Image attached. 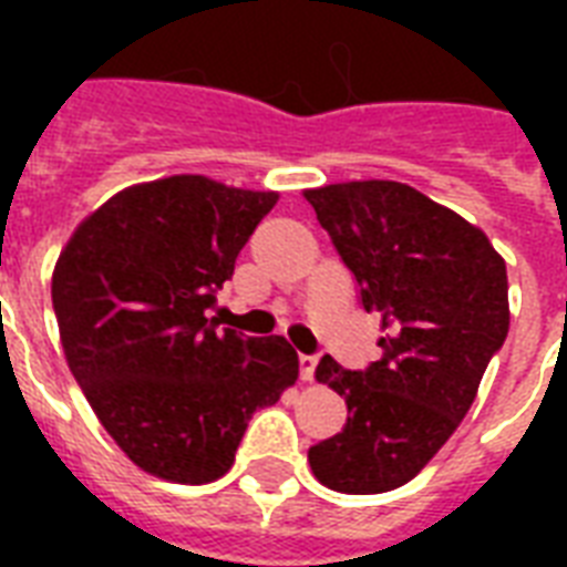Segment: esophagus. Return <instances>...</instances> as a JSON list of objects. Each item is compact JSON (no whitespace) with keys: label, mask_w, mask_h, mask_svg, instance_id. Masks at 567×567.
Segmentation results:
<instances>
[{"label":"esophagus","mask_w":567,"mask_h":567,"mask_svg":"<svg viewBox=\"0 0 567 567\" xmlns=\"http://www.w3.org/2000/svg\"><path fill=\"white\" fill-rule=\"evenodd\" d=\"M315 368H318V355H300V377L306 382L315 379Z\"/></svg>","instance_id":"obj_1"}]
</instances>
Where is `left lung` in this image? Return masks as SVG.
<instances>
[{
    "label": "left lung",
    "instance_id": "obj_1",
    "mask_svg": "<svg viewBox=\"0 0 567 567\" xmlns=\"http://www.w3.org/2000/svg\"><path fill=\"white\" fill-rule=\"evenodd\" d=\"M306 199L385 329L364 371L320 359L315 377L344 396L347 423L309 450L311 474L332 492H391L456 432L506 341V261L483 229L403 182H341Z\"/></svg>",
    "mask_w": 567,
    "mask_h": 567
}]
</instances>
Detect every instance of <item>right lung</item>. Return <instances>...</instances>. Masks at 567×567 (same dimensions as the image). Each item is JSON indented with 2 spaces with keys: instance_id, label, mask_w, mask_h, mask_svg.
<instances>
[{
  "instance_id": "1",
  "label": "right lung",
  "mask_w": 567,
  "mask_h": 567,
  "mask_svg": "<svg viewBox=\"0 0 567 567\" xmlns=\"http://www.w3.org/2000/svg\"><path fill=\"white\" fill-rule=\"evenodd\" d=\"M279 194L171 176L114 194L58 256L66 364L117 447L182 485L220 480L252 412L300 373L282 336L217 329L208 309Z\"/></svg>"
}]
</instances>
